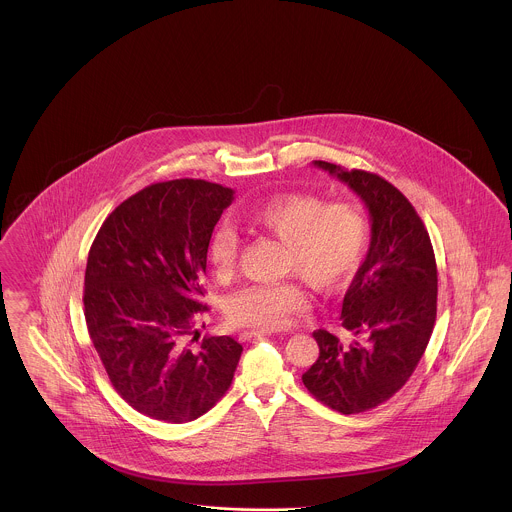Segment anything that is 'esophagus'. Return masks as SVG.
Wrapping results in <instances>:
<instances>
[{"label":"esophagus","instance_id":"34e87169","mask_svg":"<svg viewBox=\"0 0 512 512\" xmlns=\"http://www.w3.org/2000/svg\"><path fill=\"white\" fill-rule=\"evenodd\" d=\"M266 335H270V331H266V329H249V331L240 333V339L242 341H249V339H261V337H266Z\"/></svg>","mask_w":512,"mask_h":512}]
</instances>
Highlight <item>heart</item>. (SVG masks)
I'll use <instances>...</instances> for the list:
<instances>
[{
  "instance_id": "obj_1",
  "label": "heart",
  "mask_w": 512,
  "mask_h": 512,
  "mask_svg": "<svg viewBox=\"0 0 512 512\" xmlns=\"http://www.w3.org/2000/svg\"><path fill=\"white\" fill-rule=\"evenodd\" d=\"M247 223L284 242L287 274L278 284L240 289L228 303V316L238 326L280 329L308 305L307 286L316 291L347 287L364 265L369 244V219L356 202H329L308 192H284L253 205ZM240 234L221 223L209 238V263L219 278L236 270Z\"/></svg>"
}]
</instances>
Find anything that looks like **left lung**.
<instances>
[{
  "label": "left lung",
  "instance_id": "1",
  "mask_svg": "<svg viewBox=\"0 0 512 512\" xmlns=\"http://www.w3.org/2000/svg\"><path fill=\"white\" fill-rule=\"evenodd\" d=\"M368 205L371 244L343 299L347 337L316 329L318 360L303 373L308 392L343 415L377 408L408 383L436 322L438 270L429 232L387 179L316 160Z\"/></svg>",
  "mask_w": 512,
  "mask_h": 512
}]
</instances>
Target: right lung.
<instances>
[{"instance_id": "add662e5", "label": "right lung", "mask_w": 512, "mask_h": 512, "mask_svg": "<svg viewBox=\"0 0 512 512\" xmlns=\"http://www.w3.org/2000/svg\"><path fill=\"white\" fill-rule=\"evenodd\" d=\"M232 190L202 179L148 184L118 205L87 257L83 312L112 387L146 417L188 423L232 383L242 345L188 341L209 310L207 247Z\"/></svg>"}]
</instances>
